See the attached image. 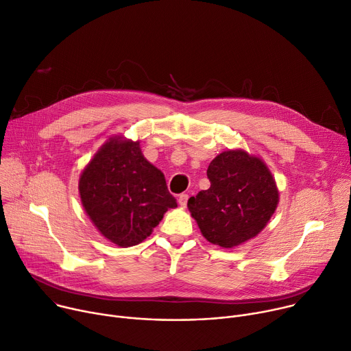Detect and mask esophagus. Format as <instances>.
Listing matches in <instances>:
<instances>
[{
	"label": "esophagus",
	"instance_id": "esophagus-1",
	"mask_svg": "<svg viewBox=\"0 0 351 351\" xmlns=\"http://www.w3.org/2000/svg\"><path fill=\"white\" fill-rule=\"evenodd\" d=\"M187 200H189V195H186V193H182V195L179 196V199H178V202H179V206H180L182 208H184V207H186V204H187Z\"/></svg>",
	"mask_w": 351,
	"mask_h": 351
}]
</instances>
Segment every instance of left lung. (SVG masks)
<instances>
[{"mask_svg": "<svg viewBox=\"0 0 351 351\" xmlns=\"http://www.w3.org/2000/svg\"><path fill=\"white\" fill-rule=\"evenodd\" d=\"M207 176L210 189L187 202L203 237L221 247L256 237L278 204V189L266 164L243 149H227L210 162Z\"/></svg>", "mask_w": 351, "mask_h": 351, "instance_id": "left-lung-1", "label": "left lung"}]
</instances>
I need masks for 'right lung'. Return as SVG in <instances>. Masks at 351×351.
<instances>
[{
    "label": "right lung",
    "instance_id": "obj_1",
    "mask_svg": "<svg viewBox=\"0 0 351 351\" xmlns=\"http://www.w3.org/2000/svg\"><path fill=\"white\" fill-rule=\"evenodd\" d=\"M81 203L92 224L120 247L138 245L178 207L164 173L149 164L140 141L109 138L80 176Z\"/></svg>",
    "mask_w": 351,
    "mask_h": 351
}]
</instances>
